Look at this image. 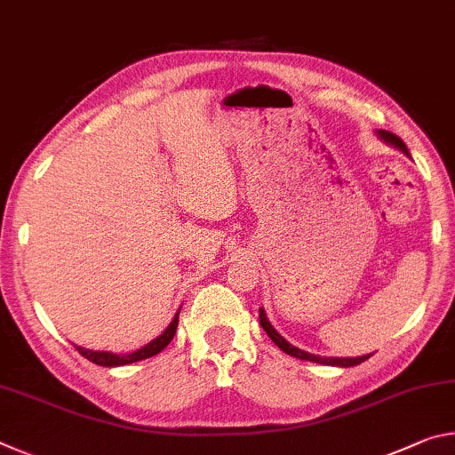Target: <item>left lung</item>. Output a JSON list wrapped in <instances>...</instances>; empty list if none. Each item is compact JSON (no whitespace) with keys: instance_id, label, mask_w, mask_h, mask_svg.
<instances>
[{"instance_id":"obj_1","label":"left lung","mask_w":455,"mask_h":455,"mask_svg":"<svg viewBox=\"0 0 455 455\" xmlns=\"http://www.w3.org/2000/svg\"><path fill=\"white\" fill-rule=\"evenodd\" d=\"M379 136L383 138L385 142H389V144L397 146L399 150H403V152L407 154V146L403 144L402 138L395 136L394 132H387V130H379ZM259 321H260V327H263V329L267 331V335L273 339V343L276 345V347H279L281 351L287 353V355H291V357H297V359H303V361H313V363L337 365V367H353V365H359V363H363L365 359L371 357V355H363V357L341 359V357H317V355H311V353H307V351L297 349L295 345H291L289 341H284V339H283L279 333H276V331H275V327L271 325V323H268V319H267V315H265V311H263V309H259Z\"/></svg>"}]
</instances>
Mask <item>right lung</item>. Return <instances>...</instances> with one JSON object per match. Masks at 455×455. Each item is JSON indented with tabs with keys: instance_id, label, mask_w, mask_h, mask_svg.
Wrapping results in <instances>:
<instances>
[{
	"instance_id": "add662e5",
	"label": "right lung",
	"mask_w": 455,
	"mask_h": 455,
	"mask_svg": "<svg viewBox=\"0 0 455 455\" xmlns=\"http://www.w3.org/2000/svg\"><path fill=\"white\" fill-rule=\"evenodd\" d=\"M180 313V311H179ZM179 313L174 315V319L171 325L166 327V331L160 337L154 339V341H150L146 347L138 349L134 353H130V355H116V353H108V351H90V349H84V347H78L76 345V349H78V353L82 357H86L88 361H92V363L96 365H104V367H118V365H128V363H134V361H142V359H148V357H154L156 353L163 351L168 343L172 341V337L176 333V327H179Z\"/></svg>"
}]
</instances>
